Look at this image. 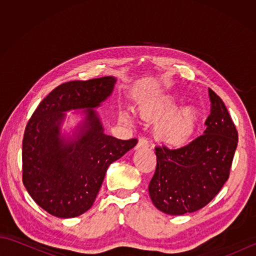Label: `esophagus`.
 <instances>
[{"label": "esophagus", "instance_id": "1", "mask_svg": "<svg viewBox=\"0 0 256 256\" xmlns=\"http://www.w3.org/2000/svg\"><path fill=\"white\" fill-rule=\"evenodd\" d=\"M148 140L145 138H138V148H148Z\"/></svg>", "mask_w": 256, "mask_h": 256}]
</instances>
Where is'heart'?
Returning a JSON list of instances; mask_svg holds the SVG:
<instances>
[{
  "label": "heart",
  "instance_id": "obj_1",
  "mask_svg": "<svg viewBox=\"0 0 256 256\" xmlns=\"http://www.w3.org/2000/svg\"><path fill=\"white\" fill-rule=\"evenodd\" d=\"M178 102L174 96H164L152 101L142 108L145 118L158 120L154 128V136L170 148H179L186 145L194 135L198 123V112L192 106L177 110ZM124 120H130L126 112Z\"/></svg>",
  "mask_w": 256,
  "mask_h": 256
}]
</instances>
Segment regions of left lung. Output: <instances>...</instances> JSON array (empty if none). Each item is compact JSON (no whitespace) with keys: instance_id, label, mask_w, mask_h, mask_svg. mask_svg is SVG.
<instances>
[{"instance_id":"8db88e82","label":"left lung","mask_w":256,"mask_h":256,"mask_svg":"<svg viewBox=\"0 0 256 256\" xmlns=\"http://www.w3.org/2000/svg\"><path fill=\"white\" fill-rule=\"evenodd\" d=\"M210 116L204 134L170 150L156 146V170L148 184L157 209L172 216L194 212L208 204L229 179L238 146V131L221 98L209 89Z\"/></svg>"}]
</instances>
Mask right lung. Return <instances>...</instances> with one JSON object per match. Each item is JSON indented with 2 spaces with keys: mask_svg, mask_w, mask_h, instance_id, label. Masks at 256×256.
Wrapping results in <instances>:
<instances>
[{
  "mask_svg": "<svg viewBox=\"0 0 256 256\" xmlns=\"http://www.w3.org/2000/svg\"><path fill=\"white\" fill-rule=\"evenodd\" d=\"M116 79L69 81L54 89L27 122L22 160L23 184L32 200L57 218H74L89 210L108 167L133 148L136 138L103 133L94 108L112 94ZM86 108L85 122L72 141L60 138L64 112Z\"/></svg>",
  "mask_w": 256,
  "mask_h": 256,
  "instance_id": "add662e5",
  "label": "right lung"
}]
</instances>
